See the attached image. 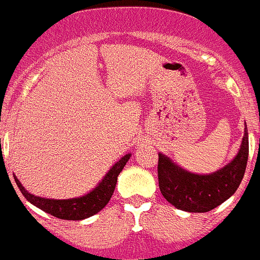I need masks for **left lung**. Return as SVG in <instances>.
Here are the masks:
<instances>
[{
  "instance_id": "obj_1",
  "label": "left lung",
  "mask_w": 260,
  "mask_h": 260,
  "mask_svg": "<svg viewBox=\"0 0 260 260\" xmlns=\"http://www.w3.org/2000/svg\"><path fill=\"white\" fill-rule=\"evenodd\" d=\"M249 155L248 129H244L235 158L216 172L197 174L182 168L168 155L159 153V188L164 199L187 212H207L220 206L236 192L245 173Z\"/></svg>"
}]
</instances>
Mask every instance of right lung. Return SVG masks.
Instances as JSON below:
<instances>
[{
	"label": "right lung",
	"mask_w": 260,
	"mask_h": 260,
	"mask_svg": "<svg viewBox=\"0 0 260 260\" xmlns=\"http://www.w3.org/2000/svg\"><path fill=\"white\" fill-rule=\"evenodd\" d=\"M130 156L131 154L129 153L122 156L120 160H117L92 191L81 197H74V199L55 200L35 196V194L27 192V189H25L21 182L16 178V176H14V178L25 199L30 204L37 206L38 209L43 210L46 214L53 215L54 217L61 218V220L79 221L93 216L109 204L115 191V187H116L117 177L126 166Z\"/></svg>",
	"instance_id": "right-lung-1"
}]
</instances>
